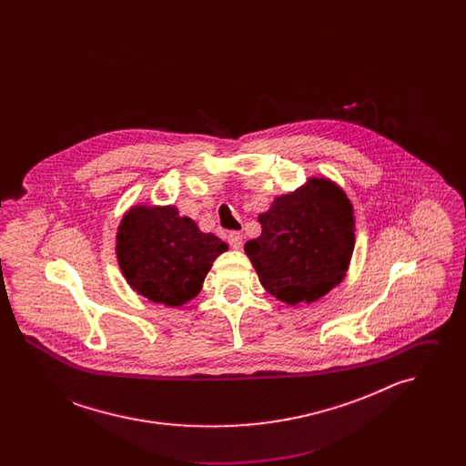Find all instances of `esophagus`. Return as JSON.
Wrapping results in <instances>:
<instances>
[{
    "instance_id": "1",
    "label": "esophagus",
    "mask_w": 466,
    "mask_h": 466,
    "mask_svg": "<svg viewBox=\"0 0 466 466\" xmlns=\"http://www.w3.org/2000/svg\"><path fill=\"white\" fill-rule=\"evenodd\" d=\"M227 239H228V244H230L234 249H241V246H243V234H241V232H238V230L230 232Z\"/></svg>"
}]
</instances>
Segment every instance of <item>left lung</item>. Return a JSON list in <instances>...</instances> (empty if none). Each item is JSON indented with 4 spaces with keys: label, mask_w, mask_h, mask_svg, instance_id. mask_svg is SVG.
Returning a JSON list of instances; mask_svg holds the SVG:
<instances>
[{
    "label": "left lung",
    "mask_w": 466,
    "mask_h": 466,
    "mask_svg": "<svg viewBox=\"0 0 466 466\" xmlns=\"http://www.w3.org/2000/svg\"><path fill=\"white\" fill-rule=\"evenodd\" d=\"M262 234L244 244L262 287L289 306L314 302L339 285L355 249L348 196L327 177H310L258 217Z\"/></svg>",
    "instance_id": "8db88e82"
}]
</instances>
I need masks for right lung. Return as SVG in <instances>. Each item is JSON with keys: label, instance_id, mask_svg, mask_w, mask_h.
<instances>
[{"label": "right lung", "instance_id": "right-lung-1", "mask_svg": "<svg viewBox=\"0 0 466 466\" xmlns=\"http://www.w3.org/2000/svg\"><path fill=\"white\" fill-rule=\"evenodd\" d=\"M228 246L200 232L175 206H134L116 232V258L139 295L169 308L192 300L215 258Z\"/></svg>", "mask_w": 466, "mask_h": 466}]
</instances>
